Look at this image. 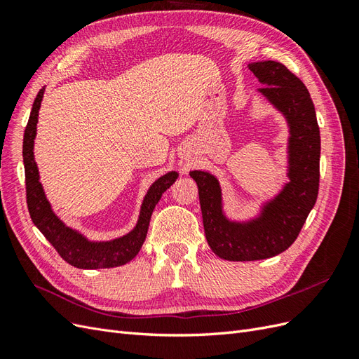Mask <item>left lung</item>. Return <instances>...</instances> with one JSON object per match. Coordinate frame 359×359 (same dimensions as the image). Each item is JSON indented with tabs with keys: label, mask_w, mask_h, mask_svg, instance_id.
<instances>
[{
	"label": "left lung",
	"mask_w": 359,
	"mask_h": 359,
	"mask_svg": "<svg viewBox=\"0 0 359 359\" xmlns=\"http://www.w3.org/2000/svg\"><path fill=\"white\" fill-rule=\"evenodd\" d=\"M262 82L259 91L274 103L290 126V182L265 206L260 219L236 224L226 220L217 180L206 172L193 170L196 181L206 241L212 252L226 260H259L283 253L297 240L319 193L320 132L309 90L298 76L277 61L250 64Z\"/></svg>",
	"instance_id": "obj_1"
}]
</instances>
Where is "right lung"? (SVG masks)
<instances>
[{"mask_svg": "<svg viewBox=\"0 0 359 359\" xmlns=\"http://www.w3.org/2000/svg\"><path fill=\"white\" fill-rule=\"evenodd\" d=\"M43 93H45V88L39 91L34 103H32L28 124L25 127L22 147L27 205L31 220L39 227V231L45 235V238L52 244V247L57 250L58 255L72 266L81 269L121 266L130 262V260L139 253V250L142 247L147 238L148 224L154 206L160 201L161 194L175 182L178 173L169 172L165 177L158 178L153 186L149 187L142 203V210H140L139 222L132 232L109 243L86 241L81 233L70 229V227L64 224L58 217L52 212L50 205L45 198V193H43L41 184L39 182V170L34 161L32 145H34L36 126Z\"/></svg>", "mask_w": 359, "mask_h": 359, "instance_id": "right-lung-1", "label": "right lung"}]
</instances>
